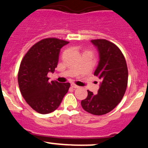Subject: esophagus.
<instances>
[{
  "mask_svg": "<svg viewBox=\"0 0 148 148\" xmlns=\"http://www.w3.org/2000/svg\"><path fill=\"white\" fill-rule=\"evenodd\" d=\"M71 86L72 88H79V86L76 85V84H71Z\"/></svg>",
  "mask_w": 148,
  "mask_h": 148,
  "instance_id": "obj_1",
  "label": "esophagus"
}]
</instances>
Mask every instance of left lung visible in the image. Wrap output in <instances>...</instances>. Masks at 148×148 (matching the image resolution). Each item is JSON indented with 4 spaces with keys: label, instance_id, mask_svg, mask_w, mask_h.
<instances>
[{
    "label": "left lung",
    "instance_id": "1",
    "mask_svg": "<svg viewBox=\"0 0 148 148\" xmlns=\"http://www.w3.org/2000/svg\"><path fill=\"white\" fill-rule=\"evenodd\" d=\"M98 48V65L94 72L101 80L98 94L88 90V96L81 102L83 109L94 115L110 112L124 97L128 84V68L120 49L105 39L91 40Z\"/></svg>",
    "mask_w": 148,
    "mask_h": 148
}]
</instances>
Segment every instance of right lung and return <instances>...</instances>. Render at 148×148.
Segmentation results:
<instances>
[{
    "label": "right lung",
    "instance_id": "add662e5",
    "mask_svg": "<svg viewBox=\"0 0 148 148\" xmlns=\"http://www.w3.org/2000/svg\"><path fill=\"white\" fill-rule=\"evenodd\" d=\"M66 40L47 38L35 43L21 62L18 72L19 90L27 104L36 112L55 111L68 92L70 84L49 82L48 73L55 71L60 49Z\"/></svg>",
    "mask_w": 148,
    "mask_h": 148
}]
</instances>
